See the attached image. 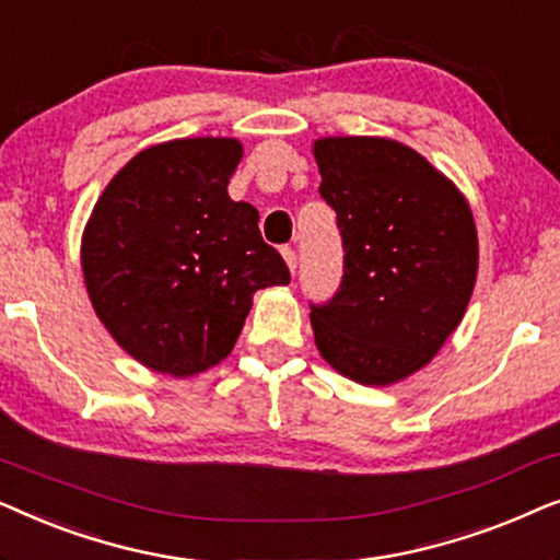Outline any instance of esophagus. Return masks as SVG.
Returning a JSON list of instances; mask_svg holds the SVG:
<instances>
[{
    "instance_id": "obj_1",
    "label": "esophagus",
    "mask_w": 560,
    "mask_h": 560,
    "mask_svg": "<svg viewBox=\"0 0 560 560\" xmlns=\"http://www.w3.org/2000/svg\"><path fill=\"white\" fill-rule=\"evenodd\" d=\"M282 257H285L290 272H295V267H298V252H295L293 247H282Z\"/></svg>"
}]
</instances>
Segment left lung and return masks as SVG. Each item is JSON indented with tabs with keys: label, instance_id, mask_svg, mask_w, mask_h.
<instances>
[{
	"label": "left lung",
	"instance_id": "left-lung-1",
	"mask_svg": "<svg viewBox=\"0 0 560 560\" xmlns=\"http://www.w3.org/2000/svg\"><path fill=\"white\" fill-rule=\"evenodd\" d=\"M313 155L343 247L339 290L311 303L318 351L359 385H393L462 324L479 259L471 209L402 142L326 137Z\"/></svg>",
	"mask_w": 560,
	"mask_h": 560
}]
</instances>
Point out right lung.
<instances>
[{
    "mask_svg": "<svg viewBox=\"0 0 560 560\" xmlns=\"http://www.w3.org/2000/svg\"><path fill=\"white\" fill-rule=\"evenodd\" d=\"M242 144L194 137L142 150L114 175L83 232L96 316L150 370L188 377L234 349L252 295L288 285L252 203L232 201Z\"/></svg>",
    "mask_w": 560,
    "mask_h": 560,
    "instance_id": "right-lung-1",
    "label": "right lung"
}]
</instances>
